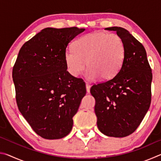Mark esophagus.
<instances>
[{"label":"esophagus","mask_w":161,"mask_h":161,"mask_svg":"<svg viewBox=\"0 0 161 161\" xmlns=\"http://www.w3.org/2000/svg\"><path fill=\"white\" fill-rule=\"evenodd\" d=\"M90 88H91V86L89 85V84H86V89L87 93H89V92H90Z\"/></svg>","instance_id":"34e87169"}]
</instances>
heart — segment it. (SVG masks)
Masks as SVG:
<instances>
[{
  "label": "heart",
  "instance_id": "b5f03b06",
  "mask_svg": "<svg viewBox=\"0 0 161 161\" xmlns=\"http://www.w3.org/2000/svg\"><path fill=\"white\" fill-rule=\"evenodd\" d=\"M74 50L65 52L67 71L77 77L86 67L89 80H108L114 77L123 64L125 45L117 34L95 32L79 37L73 44Z\"/></svg>",
  "mask_w": 161,
  "mask_h": 161
}]
</instances>
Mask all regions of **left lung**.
I'll return each instance as SVG.
<instances>
[{
    "label": "left lung",
    "instance_id": "left-lung-1",
    "mask_svg": "<svg viewBox=\"0 0 161 161\" xmlns=\"http://www.w3.org/2000/svg\"><path fill=\"white\" fill-rule=\"evenodd\" d=\"M125 45L123 64L117 75L105 82L93 85L94 111L98 129L103 134L123 138L136 130L151 102L152 72L145 48L127 30L111 27Z\"/></svg>",
    "mask_w": 161,
    "mask_h": 161
}]
</instances>
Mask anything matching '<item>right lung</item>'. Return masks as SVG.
I'll return each mask as SVG.
<instances>
[{"mask_svg": "<svg viewBox=\"0 0 161 161\" xmlns=\"http://www.w3.org/2000/svg\"><path fill=\"white\" fill-rule=\"evenodd\" d=\"M84 31L76 27L42 30L22 46L13 67L18 109L45 139L69 134L86 94L85 83L67 72L64 59L68 44Z\"/></svg>", "mask_w": 161, "mask_h": 161, "instance_id": "1", "label": "right lung"}]
</instances>
